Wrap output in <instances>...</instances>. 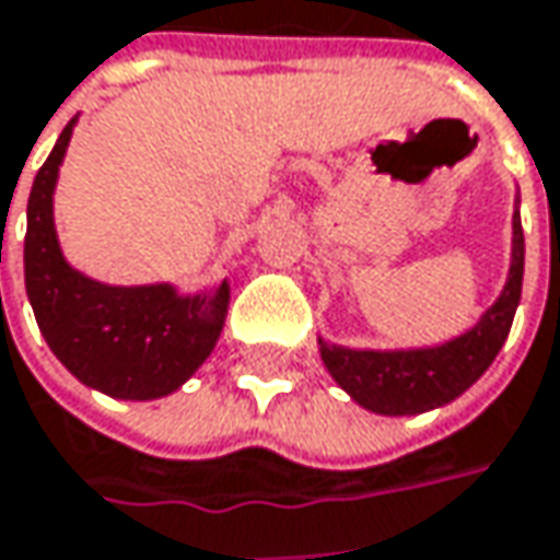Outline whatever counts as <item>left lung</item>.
Instances as JSON below:
<instances>
[{"label":"left lung","mask_w":560,"mask_h":560,"mask_svg":"<svg viewBox=\"0 0 560 560\" xmlns=\"http://www.w3.org/2000/svg\"><path fill=\"white\" fill-rule=\"evenodd\" d=\"M523 287V226L514 213V255L504 293L472 330L429 350H347L322 340V359L334 381L381 416H416L451 404L494 362L504 347Z\"/></svg>","instance_id":"obj_1"}]
</instances>
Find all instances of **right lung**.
Segmentation results:
<instances>
[{
	"mask_svg": "<svg viewBox=\"0 0 560 560\" xmlns=\"http://www.w3.org/2000/svg\"><path fill=\"white\" fill-rule=\"evenodd\" d=\"M71 119L40 166L27 198L24 283L56 359L88 387L122 400L173 394L205 362L223 330L230 287L179 295L173 287H106L62 258L52 226V191L71 138Z\"/></svg>",
	"mask_w": 560,
	"mask_h": 560,
	"instance_id": "add662e5",
	"label": "right lung"
}]
</instances>
